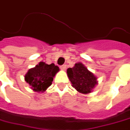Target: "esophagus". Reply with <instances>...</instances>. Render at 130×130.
I'll return each mask as SVG.
<instances>
[{
    "label": "esophagus",
    "mask_w": 130,
    "mask_h": 130,
    "mask_svg": "<svg viewBox=\"0 0 130 130\" xmlns=\"http://www.w3.org/2000/svg\"><path fill=\"white\" fill-rule=\"evenodd\" d=\"M60 69H61L62 71H65V69H66V65H61V66H60Z\"/></svg>",
    "instance_id": "esophagus-1"
}]
</instances>
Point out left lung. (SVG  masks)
<instances>
[{"label": "left lung", "instance_id": "1", "mask_svg": "<svg viewBox=\"0 0 130 130\" xmlns=\"http://www.w3.org/2000/svg\"><path fill=\"white\" fill-rule=\"evenodd\" d=\"M67 74L72 83V87L80 93H90L98 84L97 77L81 62L68 68Z\"/></svg>", "mask_w": 130, "mask_h": 130}]
</instances>
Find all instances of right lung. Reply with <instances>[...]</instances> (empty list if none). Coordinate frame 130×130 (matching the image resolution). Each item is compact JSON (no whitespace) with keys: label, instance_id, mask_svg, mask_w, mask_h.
I'll return each mask as SVG.
<instances>
[{"label":"right lung","instance_id":"1","mask_svg":"<svg viewBox=\"0 0 130 130\" xmlns=\"http://www.w3.org/2000/svg\"><path fill=\"white\" fill-rule=\"evenodd\" d=\"M59 71V67L54 65V63L48 65L40 62L35 68L27 71L25 80L30 84L33 91L43 92L52 85L53 78Z\"/></svg>","mask_w":130,"mask_h":130}]
</instances>
